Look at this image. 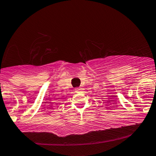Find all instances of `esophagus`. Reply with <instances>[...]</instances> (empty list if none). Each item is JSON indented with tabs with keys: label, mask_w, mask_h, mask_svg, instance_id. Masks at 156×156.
<instances>
[{
	"label": "esophagus",
	"mask_w": 156,
	"mask_h": 156,
	"mask_svg": "<svg viewBox=\"0 0 156 156\" xmlns=\"http://www.w3.org/2000/svg\"><path fill=\"white\" fill-rule=\"evenodd\" d=\"M83 90V89L82 87H78V88L75 89V92H80Z\"/></svg>",
	"instance_id": "34e87169"
}]
</instances>
